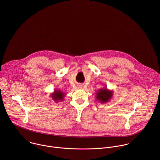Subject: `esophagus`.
<instances>
[{
  "label": "esophagus",
  "instance_id": "esophagus-1",
  "mask_svg": "<svg viewBox=\"0 0 160 160\" xmlns=\"http://www.w3.org/2000/svg\"><path fill=\"white\" fill-rule=\"evenodd\" d=\"M78 88H82V85H78Z\"/></svg>",
  "mask_w": 160,
  "mask_h": 160
}]
</instances>
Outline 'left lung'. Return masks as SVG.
<instances>
[{
  "instance_id": "obj_1",
  "label": "left lung",
  "mask_w": 160,
  "mask_h": 160,
  "mask_svg": "<svg viewBox=\"0 0 160 160\" xmlns=\"http://www.w3.org/2000/svg\"><path fill=\"white\" fill-rule=\"evenodd\" d=\"M113 95V91L109 90L107 87L101 88L99 89L96 94V99L101 102V103H106L109 102Z\"/></svg>"
}]
</instances>
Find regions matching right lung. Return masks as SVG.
I'll list each match as a JSON object with an SVG mask.
<instances>
[{"instance_id": "obj_1", "label": "right lung", "mask_w": 160, "mask_h": 160, "mask_svg": "<svg viewBox=\"0 0 160 160\" xmlns=\"http://www.w3.org/2000/svg\"><path fill=\"white\" fill-rule=\"evenodd\" d=\"M66 94L64 92H62L60 90H54V92L51 94V97L52 100H54L56 102H59L60 101H62L64 100V96Z\"/></svg>"}]
</instances>
